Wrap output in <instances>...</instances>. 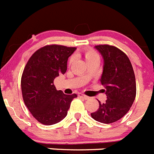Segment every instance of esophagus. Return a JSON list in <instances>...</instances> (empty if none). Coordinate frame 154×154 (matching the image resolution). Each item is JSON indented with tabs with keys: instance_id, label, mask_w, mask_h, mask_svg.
<instances>
[{
	"instance_id": "esophagus-1",
	"label": "esophagus",
	"mask_w": 154,
	"mask_h": 154,
	"mask_svg": "<svg viewBox=\"0 0 154 154\" xmlns=\"http://www.w3.org/2000/svg\"><path fill=\"white\" fill-rule=\"evenodd\" d=\"M79 97H81V98H82V99H85V100H87V99H89V96H85V95H84V94H82V93H79Z\"/></svg>"
}]
</instances>
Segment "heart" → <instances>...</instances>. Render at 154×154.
Listing matches in <instances>:
<instances>
[{"label": "heart", "instance_id": "b5f03b06", "mask_svg": "<svg viewBox=\"0 0 154 154\" xmlns=\"http://www.w3.org/2000/svg\"><path fill=\"white\" fill-rule=\"evenodd\" d=\"M84 55H85V58L87 62H92V61L96 60V59H99V55H98L96 51H95L92 49H88L84 52Z\"/></svg>", "mask_w": 154, "mask_h": 154}]
</instances>
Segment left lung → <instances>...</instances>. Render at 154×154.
I'll use <instances>...</instances> for the list:
<instances>
[{
    "label": "left lung",
    "mask_w": 154,
    "mask_h": 154,
    "mask_svg": "<svg viewBox=\"0 0 154 154\" xmlns=\"http://www.w3.org/2000/svg\"><path fill=\"white\" fill-rule=\"evenodd\" d=\"M103 58V71L100 82L106 89V103L99 101L96 112L91 113L95 120L112 123L124 116L133 105L137 93L133 66L127 55L115 46H95Z\"/></svg>",
    "instance_id": "1"
}]
</instances>
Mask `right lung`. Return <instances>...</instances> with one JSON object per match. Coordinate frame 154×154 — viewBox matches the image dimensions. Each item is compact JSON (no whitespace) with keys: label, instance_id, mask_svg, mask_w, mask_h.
I'll list each match as a JSON object with an SVG mask.
<instances>
[{"label":"right lung","instance_id":"1","mask_svg":"<svg viewBox=\"0 0 154 154\" xmlns=\"http://www.w3.org/2000/svg\"><path fill=\"white\" fill-rule=\"evenodd\" d=\"M76 48L51 45L41 48L31 55L21 76L24 104L31 115L44 125H53L67 116L76 94L65 95L57 90L54 79L67 70L69 56Z\"/></svg>","mask_w":154,"mask_h":154}]
</instances>
